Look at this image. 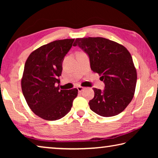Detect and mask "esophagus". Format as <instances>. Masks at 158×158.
I'll return each instance as SVG.
<instances>
[{
	"mask_svg": "<svg viewBox=\"0 0 158 158\" xmlns=\"http://www.w3.org/2000/svg\"><path fill=\"white\" fill-rule=\"evenodd\" d=\"M77 90H78L79 92H81L82 90H84V87H81V86H78V87L77 88Z\"/></svg>",
	"mask_w": 158,
	"mask_h": 158,
	"instance_id": "34e87169",
	"label": "esophagus"
}]
</instances>
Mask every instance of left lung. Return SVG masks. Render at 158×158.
<instances>
[{
  "label": "left lung",
  "mask_w": 158,
  "mask_h": 158,
  "mask_svg": "<svg viewBox=\"0 0 158 158\" xmlns=\"http://www.w3.org/2000/svg\"><path fill=\"white\" fill-rule=\"evenodd\" d=\"M78 46L89 58L90 68L100 76L105 89L93 88L90 109L104 117L119 114L132 101L137 84V71L125 47L104 37L77 38Z\"/></svg>",
  "instance_id": "8db88e82"
}]
</instances>
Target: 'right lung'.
Segmentation results:
<instances>
[{
  "instance_id": "1",
  "label": "right lung",
  "mask_w": 158,
  "mask_h": 158,
  "mask_svg": "<svg viewBox=\"0 0 158 158\" xmlns=\"http://www.w3.org/2000/svg\"><path fill=\"white\" fill-rule=\"evenodd\" d=\"M74 39L56 40L35 50L26 60L21 89L35 114L47 121H56L68 114L78 94L77 89L60 90L62 64Z\"/></svg>"
}]
</instances>
